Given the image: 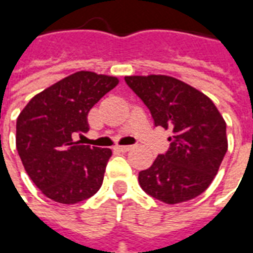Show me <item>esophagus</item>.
Instances as JSON below:
<instances>
[{"label": "esophagus", "instance_id": "1", "mask_svg": "<svg viewBox=\"0 0 253 253\" xmlns=\"http://www.w3.org/2000/svg\"><path fill=\"white\" fill-rule=\"evenodd\" d=\"M116 149H118L119 152H128V150H131L132 146H116Z\"/></svg>", "mask_w": 253, "mask_h": 253}]
</instances>
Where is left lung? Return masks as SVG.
Here are the masks:
<instances>
[{"instance_id": "left-lung-1", "label": "left lung", "mask_w": 253, "mask_h": 253, "mask_svg": "<svg viewBox=\"0 0 253 253\" xmlns=\"http://www.w3.org/2000/svg\"><path fill=\"white\" fill-rule=\"evenodd\" d=\"M125 81L148 107L154 125L172 131L167 153L139 172L142 190L168 205L201 195L228 150L226 123L217 107L201 90L169 76H127Z\"/></svg>"}]
</instances>
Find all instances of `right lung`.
I'll return each instance as SVG.
<instances>
[{"mask_svg":"<svg viewBox=\"0 0 253 253\" xmlns=\"http://www.w3.org/2000/svg\"><path fill=\"white\" fill-rule=\"evenodd\" d=\"M119 83L116 77L77 72L30 100L16 123V148L35 186L52 201L74 205L103 184L111 149L73 138L89 130L88 114Z\"/></svg>","mask_w":253,"mask_h":253,"instance_id":"add662e5","label":"right lung"}]
</instances>
